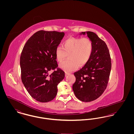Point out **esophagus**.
Here are the masks:
<instances>
[{
    "label": "esophagus",
    "mask_w": 134,
    "mask_h": 134,
    "mask_svg": "<svg viewBox=\"0 0 134 134\" xmlns=\"http://www.w3.org/2000/svg\"><path fill=\"white\" fill-rule=\"evenodd\" d=\"M69 74H70V73H68L66 72V73H65V77H67V76H68Z\"/></svg>",
    "instance_id": "34e87169"
}]
</instances>
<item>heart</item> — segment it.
<instances>
[{
	"instance_id": "heart-1",
	"label": "heart",
	"mask_w": 134,
	"mask_h": 134,
	"mask_svg": "<svg viewBox=\"0 0 134 134\" xmlns=\"http://www.w3.org/2000/svg\"><path fill=\"white\" fill-rule=\"evenodd\" d=\"M93 50L91 41L87 38H70L63 43V47L58 46L55 50V56L57 61L61 62L68 55L69 60L59 65L61 69L71 72L87 63L91 57Z\"/></svg>"
}]
</instances>
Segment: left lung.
Returning <instances> with one entry per match:
<instances>
[{
    "label": "left lung",
    "mask_w": 134,
    "mask_h": 134,
    "mask_svg": "<svg viewBox=\"0 0 134 134\" xmlns=\"http://www.w3.org/2000/svg\"><path fill=\"white\" fill-rule=\"evenodd\" d=\"M91 41L93 50L89 61L74 73L76 81L72 89L77 98L84 102L96 100L101 96L108 83L111 63L107 45L96 33L80 32Z\"/></svg>",
    "instance_id": "8db88e82"
}]
</instances>
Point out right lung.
I'll list each match as a JSON object with an SVG mask.
<instances>
[{
	"label": "right lung",
	"instance_id": "obj_1",
	"mask_svg": "<svg viewBox=\"0 0 134 134\" xmlns=\"http://www.w3.org/2000/svg\"><path fill=\"white\" fill-rule=\"evenodd\" d=\"M64 35L63 32L39 31L27 40L23 49L21 80L30 96L39 102L53 100L57 93L58 84L64 78L65 73L58 68L55 56V50Z\"/></svg>",
	"mask_w": 134,
	"mask_h": 134
}]
</instances>
